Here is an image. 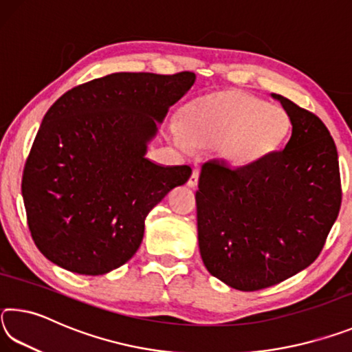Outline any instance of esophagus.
<instances>
[{
	"instance_id": "1",
	"label": "esophagus",
	"mask_w": 352,
	"mask_h": 352,
	"mask_svg": "<svg viewBox=\"0 0 352 352\" xmlns=\"http://www.w3.org/2000/svg\"><path fill=\"white\" fill-rule=\"evenodd\" d=\"M199 175H200L199 169H194L192 174H190V177H189V180H188V186H189V188H195V186H197Z\"/></svg>"
}]
</instances>
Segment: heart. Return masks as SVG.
Wrapping results in <instances>:
<instances>
[{"instance_id": "obj_1", "label": "heart", "mask_w": 352, "mask_h": 352, "mask_svg": "<svg viewBox=\"0 0 352 352\" xmlns=\"http://www.w3.org/2000/svg\"><path fill=\"white\" fill-rule=\"evenodd\" d=\"M180 127L182 136H175L178 146L216 144L223 162L248 168L281 144L290 130V119L283 109L252 94L223 90L184 107Z\"/></svg>"}]
</instances>
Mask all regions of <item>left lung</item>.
Returning <instances> with one entry per match:
<instances>
[{
  "mask_svg": "<svg viewBox=\"0 0 352 352\" xmlns=\"http://www.w3.org/2000/svg\"><path fill=\"white\" fill-rule=\"evenodd\" d=\"M272 96L292 122L285 147L248 168L205 163L195 192L204 264L242 292L270 287L311 265L342 205L329 130L314 113Z\"/></svg>",
  "mask_w": 352,
  "mask_h": 352,
  "instance_id": "obj_1",
  "label": "left lung"
}]
</instances>
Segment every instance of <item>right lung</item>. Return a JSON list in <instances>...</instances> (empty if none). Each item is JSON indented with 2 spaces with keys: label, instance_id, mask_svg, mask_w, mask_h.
I'll list each match as a JSON object with an SVG mask.
<instances>
[{
  "label": "right lung",
  "instance_id": "right-lung-1",
  "mask_svg": "<svg viewBox=\"0 0 352 352\" xmlns=\"http://www.w3.org/2000/svg\"><path fill=\"white\" fill-rule=\"evenodd\" d=\"M195 82L115 73L71 88L41 121L23 170L28 225L45 258L79 275H104L132 258L144 220L189 166H160L147 144Z\"/></svg>",
  "mask_w": 352,
  "mask_h": 352
}]
</instances>
